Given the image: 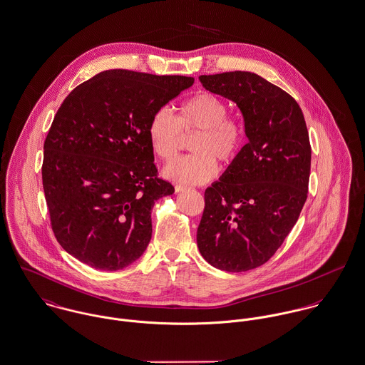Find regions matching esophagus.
I'll return each instance as SVG.
<instances>
[{
    "mask_svg": "<svg viewBox=\"0 0 365 365\" xmlns=\"http://www.w3.org/2000/svg\"><path fill=\"white\" fill-rule=\"evenodd\" d=\"M174 190H175V192H182V191L187 190V187L180 185V184H175V185H174Z\"/></svg>",
    "mask_w": 365,
    "mask_h": 365,
    "instance_id": "esophagus-1",
    "label": "esophagus"
}]
</instances>
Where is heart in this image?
<instances>
[{"label":"heart","mask_w":365,"mask_h":365,"mask_svg":"<svg viewBox=\"0 0 365 365\" xmlns=\"http://www.w3.org/2000/svg\"><path fill=\"white\" fill-rule=\"evenodd\" d=\"M226 101L209 92L185 100L178 107L177 118L167 107L158 108L148 125V135L155 155L168 162L181 148L182 133H198L191 142L194 155L168 163L163 175L167 180L200 185L213 180L219 163H230L245 140V127L241 118L227 114Z\"/></svg>","instance_id":"obj_1"}]
</instances>
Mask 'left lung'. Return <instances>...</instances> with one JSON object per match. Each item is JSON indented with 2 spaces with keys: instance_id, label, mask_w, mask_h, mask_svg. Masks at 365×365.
I'll return each mask as SVG.
<instances>
[{
  "instance_id": "1",
  "label": "left lung",
  "mask_w": 365,
  "mask_h": 365,
  "mask_svg": "<svg viewBox=\"0 0 365 365\" xmlns=\"http://www.w3.org/2000/svg\"><path fill=\"white\" fill-rule=\"evenodd\" d=\"M199 81L238 106L248 138L205 191L199 252L220 270H251L273 257L299 220L311 170L308 130L299 103L257 73L234 71Z\"/></svg>"
}]
</instances>
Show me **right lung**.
I'll return each mask as SVG.
<instances>
[{"label":"right lung","mask_w":365,"mask_h":365,"mask_svg":"<svg viewBox=\"0 0 365 365\" xmlns=\"http://www.w3.org/2000/svg\"><path fill=\"white\" fill-rule=\"evenodd\" d=\"M194 78L110 69L76 86L44 140L43 190L51 229L78 261L131 265L152 238L150 210L174 187L158 177L148 125Z\"/></svg>","instance_id":"right-lung-1"}]
</instances>
